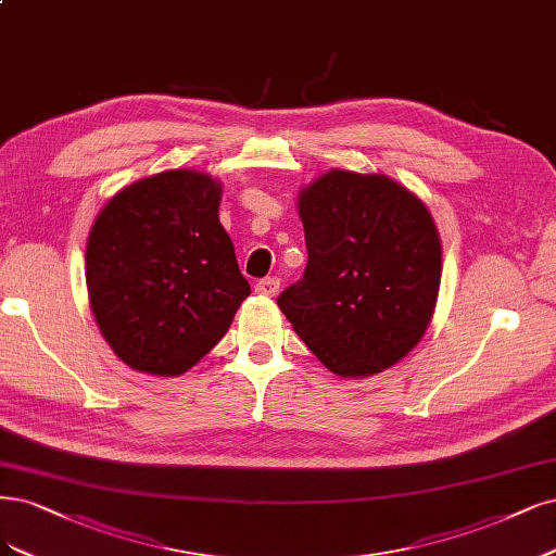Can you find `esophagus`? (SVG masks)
I'll return each mask as SVG.
<instances>
[{"label":"esophagus","mask_w":556,"mask_h":556,"mask_svg":"<svg viewBox=\"0 0 556 556\" xmlns=\"http://www.w3.org/2000/svg\"><path fill=\"white\" fill-rule=\"evenodd\" d=\"M278 290H280V278H276V276L262 278V280L255 285V292L262 294V296H276Z\"/></svg>","instance_id":"34e87169"}]
</instances>
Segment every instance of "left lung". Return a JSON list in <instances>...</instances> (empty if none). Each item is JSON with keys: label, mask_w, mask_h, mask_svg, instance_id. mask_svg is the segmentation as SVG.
Returning a JSON list of instances; mask_svg holds the SVG:
<instances>
[{"label": "left lung", "mask_w": 556, "mask_h": 556, "mask_svg": "<svg viewBox=\"0 0 556 556\" xmlns=\"http://www.w3.org/2000/svg\"><path fill=\"white\" fill-rule=\"evenodd\" d=\"M299 216L308 264L280 311L338 377L395 366L424 338L442 280L428 206L387 175L331 169L301 190Z\"/></svg>", "instance_id": "left-lung-1"}]
</instances>
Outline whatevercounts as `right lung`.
Masks as SVG:
<instances>
[{
  "instance_id": "right-lung-1",
  "label": "right lung",
  "mask_w": 556,
  "mask_h": 556,
  "mask_svg": "<svg viewBox=\"0 0 556 556\" xmlns=\"http://www.w3.org/2000/svg\"><path fill=\"white\" fill-rule=\"evenodd\" d=\"M223 186L167 169L119 190L87 241L96 324L128 368L177 377L216 348L251 285L218 220Z\"/></svg>"
}]
</instances>
